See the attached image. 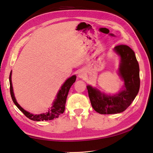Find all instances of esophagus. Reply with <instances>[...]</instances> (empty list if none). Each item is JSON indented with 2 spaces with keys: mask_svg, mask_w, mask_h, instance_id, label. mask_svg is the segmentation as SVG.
<instances>
[{
  "mask_svg": "<svg viewBox=\"0 0 153 153\" xmlns=\"http://www.w3.org/2000/svg\"><path fill=\"white\" fill-rule=\"evenodd\" d=\"M78 76H79V77H81V78H82V77H83L84 74L82 73V72H79V73L78 74Z\"/></svg>",
  "mask_w": 153,
  "mask_h": 153,
  "instance_id": "34e87169",
  "label": "esophagus"
}]
</instances>
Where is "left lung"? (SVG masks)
Returning <instances> with one entry per match:
<instances>
[{
    "label": "left lung",
    "instance_id": "8db88e82",
    "mask_svg": "<svg viewBox=\"0 0 153 153\" xmlns=\"http://www.w3.org/2000/svg\"><path fill=\"white\" fill-rule=\"evenodd\" d=\"M114 51L120 57L118 74L124 83L122 89L111 95L100 92L95 87L87 86L92 107L101 114L124 111L134 101L140 87L139 66L134 51L124 45H118Z\"/></svg>",
    "mask_w": 153,
    "mask_h": 153
}]
</instances>
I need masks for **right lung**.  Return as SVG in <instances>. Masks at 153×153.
<instances>
[{"label": "right lung", "instance_id": "1", "mask_svg": "<svg viewBox=\"0 0 153 153\" xmlns=\"http://www.w3.org/2000/svg\"><path fill=\"white\" fill-rule=\"evenodd\" d=\"M76 76H71L69 78L66 80V82L62 85L60 89L58 91L57 95L56 96V99H54L53 103V106L51 107V109L48 110V112L46 113L40 114H33L29 112L26 110H24L22 107L19 105L16 101L15 98L14 91H13V87L12 83V71L10 74L9 81H10V95L13 102L15 104V105L18 107L19 110L24 114V115L27 117L29 119L33 121H43V120H51L54 118H56L62 114L65 110V105H66V99L68 92L70 89L71 86L73 85L74 83L76 82Z\"/></svg>", "mask_w": 153, "mask_h": 153}]
</instances>
